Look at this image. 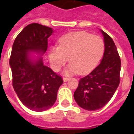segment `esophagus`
<instances>
[{
	"label": "esophagus",
	"instance_id": "esophagus-1",
	"mask_svg": "<svg viewBox=\"0 0 134 134\" xmlns=\"http://www.w3.org/2000/svg\"><path fill=\"white\" fill-rule=\"evenodd\" d=\"M63 80H64V82H67L69 80V78L67 77H63Z\"/></svg>",
	"mask_w": 134,
	"mask_h": 134
}]
</instances>
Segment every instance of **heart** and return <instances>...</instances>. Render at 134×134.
<instances>
[{
	"label": "heart",
	"mask_w": 134,
	"mask_h": 134,
	"mask_svg": "<svg viewBox=\"0 0 134 134\" xmlns=\"http://www.w3.org/2000/svg\"><path fill=\"white\" fill-rule=\"evenodd\" d=\"M59 47H51L49 57L51 66L59 71L68 61L71 62L65 70L66 74H86L96 67L103 54L104 42L97 35L85 31L70 32L58 41Z\"/></svg>",
	"instance_id": "heart-1"
}]
</instances>
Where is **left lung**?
Returning <instances> with one entry per match:
<instances>
[{
    "mask_svg": "<svg viewBox=\"0 0 134 134\" xmlns=\"http://www.w3.org/2000/svg\"><path fill=\"white\" fill-rule=\"evenodd\" d=\"M105 52L102 61L87 75L80 80L74 98L82 108L96 110L112 98L120 83L121 59L112 38L102 31Z\"/></svg>",
    "mask_w": 134,
    "mask_h": 134,
    "instance_id": "obj_1",
    "label": "left lung"
}]
</instances>
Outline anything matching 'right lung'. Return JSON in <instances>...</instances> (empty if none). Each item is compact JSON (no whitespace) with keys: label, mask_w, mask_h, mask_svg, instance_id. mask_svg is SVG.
Segmentation results:
<instances>
[{"label":"right lung","mask_w":134,"mask_h":134,"mask_svg":"<svg viewBox=\"0 0 134 134\" xmlns=\"http://www.w3.org/2000/svg\"><path fill=\"white\" fill-rule=\"evenodd\" d=\"M52 28L34 23L28 25L16 36L10 57L12 84L22 103L34 111H44L55 103L61 76L43 64L42 59L31 61L29 52L44 54L48 47Z\"/></svg>","instance_id":"1"}]
</instances>
